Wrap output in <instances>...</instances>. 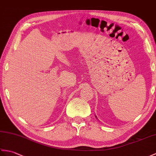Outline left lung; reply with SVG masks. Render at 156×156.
Segmentation results:
<instances>
[{
  "label": "left lung",
  "instance_id": "1",
  "mask_svg": "<svg viewBox=\"0 0 156 156\" xmlns=\"http://www.w3.org/2000/svg\"><path fill=\"white\" fill-rule=\"evenodd\" d=\"M96 118H97V117H96Z\"/></svg>",
  "mask_w": 156,
  "mask_h": 156
}]
</instances>
